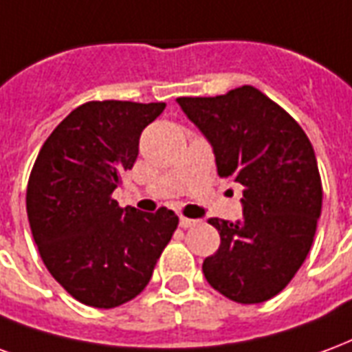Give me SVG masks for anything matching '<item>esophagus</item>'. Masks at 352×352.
Wrapping results in <instances>:
<instances>
[{
	"label": "esophagus",
	"instance_id": "obj_1",
	"mask_svg": "<svg viewBox=\"0 0 352 352\" xmlns=\"http://www.w3.org/2000/svg\"><path fill=\"white\" fill-rule=\"evenodd\" d=\"M199 219H189V217H179V227L182 229H191L195 225H199Z\"/></svg>",
	"mask_w": 352,
	"mask_h": 352
}]
</instances>
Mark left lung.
<instances>
[{
    "mask_svg": "<svg viewBox=\"0 0 352 352\" xmlns=\"http://www.w3.org/2000/svg\"><path fill=\"white\" fill-rule=\"evenodd\" d=\"M214 146L219 178L243 186V219L210 217L221 243L204 278L238 304H261L291 283L311 250L322 208L317 157L296 120L253 86L178 97Z\"/></svg>",
    "mask_w": 352,
    "mask_h": 352,
    "instance_id": "obj_1",
    "label": "left lung"
}]
</instances>
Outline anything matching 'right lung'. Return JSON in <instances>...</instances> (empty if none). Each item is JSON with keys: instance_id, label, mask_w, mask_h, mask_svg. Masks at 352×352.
Returning <instances> with one entry per match:
<instances>
[{"instance_id": "obj_1", "label": "right lung", "mask_w": 352, "mask_h": 352, "mask_svg": "<svg viewBox=\"0 0 352 352\" xmlns=\"http://www.w3.org/2000/svg\"><path fill=\"white\" fill-rule=\"evenodd\" d=\"M165 102L89 101L52 131L33 163L25 210L52 278L82 304L112 309L150 283L178 227L168 208L142 214L112 193L138 155V138Z\"/></svg>"}]
</instances>
